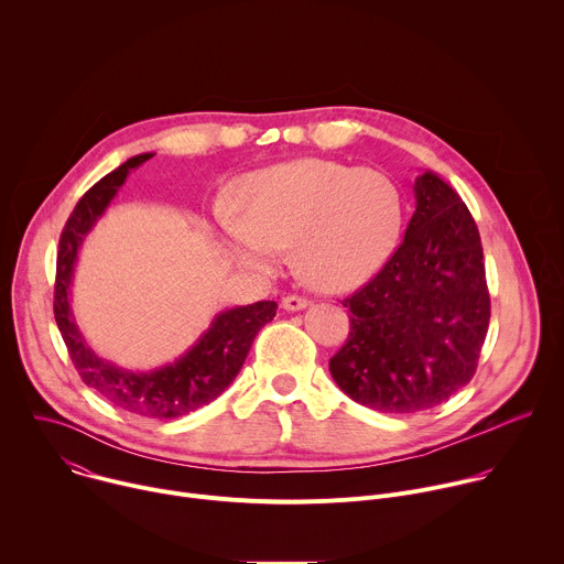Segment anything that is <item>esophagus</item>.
Wrapping results in <instances>:
<instances>
[{
	"mask_svg": "<svg viewBox=\"0 0 564 564\" xmlns=\"http://www.w3.org/2000/svg\"><path fill=\"white\" fill-rule=\"evenodd\" d=\"M281 305H283V310H288V312H299V310H305V307L310 305V301L303 299V296H296V294H288V296L281 301Z\"/></svg>",
	"mask_w": 564,
	"mask_h": 564,
	"instance_id": "esophagus-1",
	"label": "esophagus"
}]
</instances>
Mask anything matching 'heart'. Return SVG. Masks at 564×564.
<instances>
[{
	"mask_svg": "<svg viewBox=\"0 0 564 564\" xmlns=\"http://www.w3.org/2000/svg\"><path fill=\"white\" fill-rule=\"evenodd\" d=\"M240 214L218 212L227 257L272 274L281 250L294 248L299 274L316 290L341 292L372 279L401 229V194L375 170L301 158L240 183Z\"/></svg>",
	"mask_w": 564,
	"mask_h": 564,
	"instance_id": "obj_1",
	"label": "heart"
}]
</instances>
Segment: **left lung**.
<instances>
[{
	"label": "left lung",
	"instance_id": "obj_1",
	"mask_svg": "<svg viewBox=\"0 0 564 564\" xmlns=\"http://www.w3.org/2000/svg\"><path fill=\"white\" fill-rule=\"evenodd\" d=\"M404 243L344 301L350 335L330 375L357 404L381 413L431 411L475 375L491 301L477 225L435 172L413 185Z\"/></svg>",
	"mask_w": 564,
	"mask_h": 564
}]
</instances>
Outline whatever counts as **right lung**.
I'll list each match as a JSON object with an SVG mask.
<instances>
[{
    "label": "right lung",
    "mask_w": 564,
    "mask_h": 564,
    "mask_svg": "<svg viewBox=\"0 0 564 564\" xmlns=\"http://www.w3.org/2000/svg\"><path fill=\"white\" fill-rule=\"evenodd\" d=\"M155 153H140L129 158L127 163L98 181L75 205L59 238L53 310L70 361L89 388L127 413L151 420H174L207 406L236 379L254 337L274 318L276 303L257 301L252 305L218 312L189 350L176 361L153 370H127L91 350L75 324L70 307L77 254L85 246L87 234L98 225L111 200L118 196L131 170H138Z\"/></svg>",
    "instance_id": "1"
}]
</instances>
